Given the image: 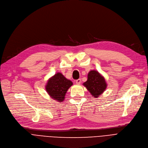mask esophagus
Here are the masks:
<instances>
[{"mask_svg":"<svg viewBox=\"0 0 148 148\" xmlns=\"http://www.w3.org/2000/svg\"><path fill=\"white\" fill-rule=\"evenodd\" d=\"M75 83H76V84H77V85H80V83H81V79H77V80H76Z\"/></svg>","mask_w":148,"mask_h":148,"instance_id":"34e87169","label":"esophagus"}]
</instances>
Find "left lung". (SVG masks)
I'll list each match as a JSON object with an SVG mask.
<instances>
[{
  "label": "left lung",
  "mask_w": 148,
  "mask_h": 148,
  "mask_svg": "<svg viewBox=\"0 0 148 148\" xmlns=\"http://www.w3.org/2000/svg\"><path fill=\"white\" fill-rule=\"evenodd\" d=\"M83 85L95 98L102 94L107 86L104 77L96 70L90 71L88 74V79Z\"/></svg>",
  "instance_id": "obj_1"
}]
</instances>
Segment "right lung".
Instances as JSON below:
<instances>
[{
    "label": "right lung",
    "instance_id": "obj_1",
    "mask_svg": "<svg viewBox=\"0 0 148 148\" xmlns=\"http://www.w3.org/2000/svg\"><path fill=\"white\" fill-rule=\"evenodd\" d=\"M73 85L60 73H57L47 80L45 86L48 95L53 99L62 102L64 101L67 91Z\"/></svg>",
    "mask_w": 148,
    "mask_h": 148
}]
</instances>
